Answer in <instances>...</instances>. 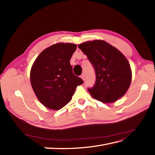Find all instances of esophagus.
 I'll return each mask as SVG.
<instances>
[{
    "label": "esophagus",
    "mask_w": 155,
    "mask_h": 155,
    "mask_svg": "<svg viewBox=\"0 0 155 155\" xmlns=\"http://www.w3.org/2000/svg\"><path fill=\"white\" fill-rule=\"evenodd\" d=\"M81 78L84 81V74H82V75L81 76Z\"/></svg>",
    "instance_id": "esophagus-1"
}]
</instances>
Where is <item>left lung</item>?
<instances>
[{
    "label": "left lung",
    "mask_w": 155,
    "mask_h": 155,
    "mask_svg": "<svg viewBox=\"0 0 155 155\" xmlns=\"http://www.w3.org/2000/svg\"><path fill=\"white\" fill-rule=\"evenodd\" d=\"M78 47L87 55L96 73L94 86L88 89L91 96L104 103H113L123 97L132 80L127 58L103 40L85 42Z\"/></svg>",
    "instance_id": "obj_1"
}]
</instances>
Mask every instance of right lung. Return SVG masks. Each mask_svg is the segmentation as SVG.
<instances>
[{
    "mask_svg": "<svg viewBox=\"0 0 155 155\" xmlns=\"http://www.w3.org/2000/svg\"><path fill=\"white\" fill-rule=\"evenodd\" d=\"M76 49L75 44H54L42 51L32 66V88L38 101L49 109L64 107L71 101L76 88L83 83L73 74L70 64Z\"/></svg>",
    "mask_w": 155,
    "mask_h": 155,
    "instance_id": "add662e5",
    "label": "right lung"
}]
</instances>
